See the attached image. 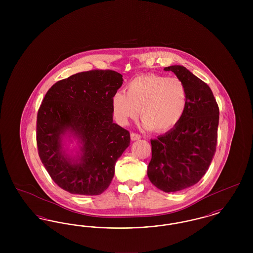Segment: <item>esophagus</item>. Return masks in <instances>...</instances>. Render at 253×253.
Masks as SVG:
<instances>
[{
	"label": "esophagus",
	"instance_id": "obj_1",
	"mask_svg": "<svg viewBox=\"0 0 253 253\" xmlns=\"http://www.w3.org/2000/svg\"><path fill=\"white\" fill-rule=\"evenodd\" d=\"M140 138H141L140 134L135 133V132H131V139H132V141H134V140H138V139H140Z\"/></svg>",
	"mask_w": 253,
	"mask_h": 253
}]
</instances>
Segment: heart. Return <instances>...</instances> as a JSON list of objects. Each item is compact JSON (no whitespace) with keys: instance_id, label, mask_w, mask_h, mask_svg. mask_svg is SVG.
<instances>
[{"instance_id":"1","label":"heart","mask_w":253,"mask_h":253,"mask_svg":"<svg viewBox=\"0 0 253 253\" xmlns=\"http://www.w3.org/2000/svg\"><path fill=\"white\" fill-rule=\"evenodd\" d=\"M112 105L120 123L126 125L139 114L146 129L168 132L180 122L188 106L186 85L177 78L147 74L136 77L124 91H117Z\"/></svg>"}]
</instances>
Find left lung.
Instances as JSON below:
<instances>
[{
	"label": "left lung",
	"mask_w": 253,
	"mask_h": 253,
	"mask_svg": "<svg viewBox=\"0 0 253 253\" xmlns=\"http://www.w3.org/2000/svg\"><path fill=\"white\" fill-rule=\"evenodd\" d=\"M164 70L186 85L188 106L174 128L151 139L147 174L157 189L173 193L196 184L210 167L216 150L219 108L209 85L186 67L171 65Z\"/></svg>",
	"instance_id": "obj_1"
}]
</instances>
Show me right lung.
<instances>
[{
  "label": "right lung",
  "mask_w": 253,
  "mask_h": 253,
  "mask_svg": "<svg viewBox=\"0 0 253 253\" xmlns=\"http://www.w3.org/2000/svg\"><path fill=\"white\" fill-rule=\"evenodd\" d=\"M123 84L112 70L78 73L53 85L37 116L40 158L53 181L73 194L98 195L115 174L130 145V132L113 122L112 98ZM77 139L76 155L64 138Z\"/></svg>",
  "instance_id": "add662e5"
}]
</instances>
